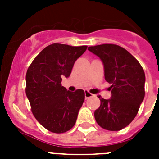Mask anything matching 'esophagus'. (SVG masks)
<instances>
[{
    "mask_svg": "<svg viewBox=\"0 0 159 159\" xmlns=\"http://www.w3.org/2000/svg\"><path fill=\"white\" fill-rule=\"evenodd\" d=\"M92 97V94H91V93L87 92V91H85V99L87 100Z\"/></svg>",
    "mask_w": 159,
    "mask_h": 159,
    "instance_id": "34e87169",
    "label": "esophagus"
}]
</instances>
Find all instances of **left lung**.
<instances>
[{"label":"left lung","mask_w":159,"mask_h":159,"mask_svg":"<svg viewBox=\"0 0 159 159\" xmlns=\"http://www.w3.org/2000/svg\"><path fill=\"white\" fill-rule=\"evenodd\" d=\"M104 66L105 79L111 84L110 99L100 98L95 111L96 121L102 128L118 131L131 123L144 98L145 74L138 60L120 46L111 43L88 47Z\"/></svg>","instance_id":"8db88e82"}]
</instances>
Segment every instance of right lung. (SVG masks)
<instances>
[{
    "label": "right lung",
    "mask_w": 159,
    "mask_h": 159,
    "mask_svg": "<svg viewBox=\"0 0 159 159\" xmlns=\"http://www.w3.org/2000/svg\"><path fill=\"white\" fill-rule=\"evenodd\" d=\"M87 46L53 43L43 48L26 72V96L36 120L48 130L67 132L74 126L85 99L83 90L67 91L61 82Z\"/></svg>",
    "instance_id": "add662e5"
}]
</instances>
